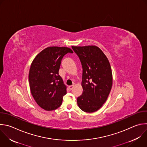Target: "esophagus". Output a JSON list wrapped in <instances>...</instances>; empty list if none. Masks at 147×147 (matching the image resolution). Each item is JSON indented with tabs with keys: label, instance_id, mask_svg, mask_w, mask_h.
Instances as JSON below:
<instances>
[{
	"label": "esophagus",
	"instance_id": "34e87169",
	"mask_svg": "<svg viewBox=\"0 0 147 147\" xmlns=\"http://www.w3.org/2000/svg\"><path fill=\"white\" fill-rule=\"evenodd\" d=\"M73 88H74V85H70L69 86V89L70 90H72L73 89Z\"/></svg>",
	"mask_w": 147,
	"mask_h": 147
}]
</instances>
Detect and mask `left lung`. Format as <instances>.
I'll use <instances>...</instances> for the list:
<instances>
[{
  "mask_svg": "<svg viewBox=\"0 0 147 147\" xmlns=\"http://www.w3.org/2000/svg\"><path fill=\"white\" fill-rule=\"evenodd\" d=\"M71 47L82 66L83 92L77 98V105L84 112H95L106 102L112 88L113 74L110 62L97 46Z\"/></svg>",
  "mask_w": 147,
  "mask_h": 147,
  "instance_id": "8db88e82",
  "label": "left lung"
}]
</instances>
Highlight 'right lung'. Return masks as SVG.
Instances as JSON below:
<instances>
[{"mask_svg": "<svg viewBox=\"0 0 147 147\" xmlns=\"http://www.w3.org/2000/svg\"><path fill=\"white\" fill-rule=\"evenodd\" d=\"M71 49L65 47H50L38 53L32 62L29 82L30 92L37 104L46 111L61 106L66 86L59 74L62 58Z\"/></svg>", "mask_w": 147, "mask_h": 147, "instance_id": "1", "label": "right lung"}]
</instances>
